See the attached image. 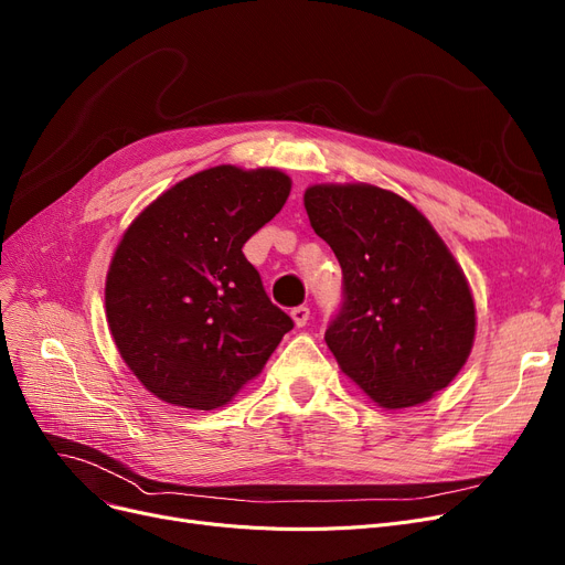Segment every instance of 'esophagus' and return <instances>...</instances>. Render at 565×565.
<instances>
[{"label":"esophagus","instance_id":"1","mask_svg":"<svg viewBox=\"0 0 565 565\" xmlns=\"http://www.w3.org/2000/svg\"><path fill=\"white\" fill-rule=\"evenodd\" d=\"M290 316H292V321H296V326L302 328V326H307V321H309V307H307V305L292 307V309H290Z\"/></svg>","mask_w":565,"mask_h":565}]
</instances>
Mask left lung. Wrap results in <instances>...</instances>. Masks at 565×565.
Masks as SVG:
<instances>
[{
    "mask_svg": "<svg viewBox=\"0 0 565 565\" xmlns=\"http://www.w3.org/2000/svg\"><path fill=\"white\" fill-rule=\"evenodd\" d=\"M305 207L343 275L326 330L341 372L383 408L431 399L476 337L471 288L446 242L402 195L372 184H313Z\"/></svg>",
    "mask_w": 565,
    "mask_h": 565,
    "instance_id": "obj_1",
    "label": "left lung"
}]
</instances>
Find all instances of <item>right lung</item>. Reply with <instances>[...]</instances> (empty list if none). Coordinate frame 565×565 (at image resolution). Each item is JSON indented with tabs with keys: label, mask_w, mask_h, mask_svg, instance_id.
<instances>
[{
	"label": "right lung",
	"mask_w": 565,
	"mask_h": 565,
	"mask_svg": "<svg viewBox=\"0 0 565 565\" xmlns=\"http://www.w3.org/2000/svg\"><path fill=\"white\" fill-rule=\"evenodd\" d=\"M288 193L281 170L214 166L170 186L121 235L106 277L108 328L161 402L228 404L292 330L242 254Z\"/></svg>",
	"instance_id": "1"
}]
</instances>
